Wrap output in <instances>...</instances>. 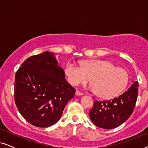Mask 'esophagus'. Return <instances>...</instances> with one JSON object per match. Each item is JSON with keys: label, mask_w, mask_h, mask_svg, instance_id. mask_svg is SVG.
I'll return each instance as SVG.
<instances>
[{"label": "esophagus", "mask_w": 148, "mask_h": 148, "mask_svg": "<svg viewBox=\"0 0 148 148\" xmlns=\"http://www.w3.org/2000/svg\"><path fill=\"white\" fill-rule=\"evenodd\" d=\"M75 95H76V96H82L83 93L79 92V91L77 90L76 92H75Z\"/></svg>", "instance_id": "obj_1"}]
</instances>
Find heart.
<instances>
[{
	"mask_svg": "<svg viewBox=\"0 0 148 148\" xmlns=\"http://www.w3.org/2000/svg\"><path fill=\"white\" fill-rule=\"evenodd\" d=\"M79 66L69 62L64 68V74L69 84L77 86L92 83L90 89L98 96L110 98L123 92L129 82L127 71L108 60H90L83 61Z\"/></svg>",
	"mask_w": 148,
	"mask_h": 148,
	"instance_id": "obj_1",
	"label": "heart"
}]
</instances>
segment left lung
<instances>
[{"mask_svg":"<svg viewBox=\"0 0 148 148\" xmlns=\"http://www.w3.org/2000/svg\"><path fill=\"white\" fill-rule=\"evenodd\" d=\"M138 82H134L118 97L104 101H95L89 112L92 123L100 128L111 129L120 126L134 110L138 94Z\"/></svg>","mask_w":148,"mask_h":148,"instance_id":"obj_1","label":"left lung"}]
</instances>
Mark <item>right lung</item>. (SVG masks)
Masks as SVG:
<instances>
[{
	"label": "right lung",
	"instance_id": "1",
	"mask_svg": "<svg viewBox=\"0 0 148 148\" xmlns=\"http://www.w3.org/2000/svg\"><path fill=\"white\" fill-rule=\"evenodd\" d=\"M75 92L52 52L30 56L15 74L16 106L22 116L36 127L57 123Z\"/></svg>",
	"mask_w": 148,
	"mask_h": 148
}]
</instances>
